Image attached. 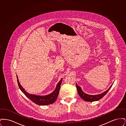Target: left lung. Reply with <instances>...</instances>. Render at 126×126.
Listing matches in <instances>:
<instances>
[{"mask_svg": "<svg viewBox=\"0 0 126 126\" xmlns=\"http://www.w3.org/2000/svg\"><path fill=\"white\" fill-rule=\"evenodd\" d=\"M112 85H111L110 87V88L108 89V90L105 91L104 92L102 93L101 94H97V95H89V94L84 93L82 90L81 88L78 86V84H76V86H77V88L79 95L80 96L81 98L82 99H83L84 101H86V102H90L97 101H98L100 99H102V98L108 93V91L110 89V88H111Z\"/></svg>", "mask_w": 126, "mask_h": 126, "instance_id": "1", "label": "left lung"}]
</instances>
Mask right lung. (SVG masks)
I'll use <instances>...</instances> for the list:
<instances>
[{
  "label": "right lung",
  "mask_w": 126,
  "mask_h": 126,
  "mask_svg": "<svg viewBox=\"0 0 126 126\" xmlns=\"http://www.w3.org/2000/svg\"><path fill=\"white\" fill-rule=\"evenodd\" d=\"M17 80L18 83V86L21 91L24 93L25 96L27 97L30 100L34 102L36 104L39 105H47L53 103L56 101L58 96L59 94L60 90V85L62 81V79H60L59 82L57 84L55 89L51 94H48L46 95H37L35 94H32L28 93L24 88L22 86L18 80V77L16 76Z\"/></svg>",
  "instance_id": "obj_1"
}]
</instances>
